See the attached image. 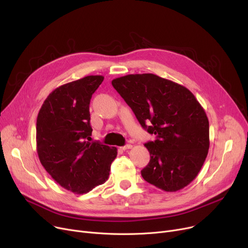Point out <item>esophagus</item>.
<instances>
[{"label":"esophagus","instance_id":"obj_1","mask_svg":"<svg viewBox=\"0 0 248 248\" xmlns=\"http://www.w3.org/2000/svg\"><path fill=\"white\" fill-rule=\"evenodd\" d=\"M132 145H125V146H124V147H122L121 148V150L122 151H126V150H128V149H132Z\"/></svg>","mask_w":248,"mask_h":248}]
</instances>
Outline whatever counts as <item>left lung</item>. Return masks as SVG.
I'll return each mask as SVG.
<instances>
[{
  "label": "left lung",
  "mask_w": 248,
  "mask_h": 248,
  "mask_svg": "<svg viewBox=\"0 0 248 248\" xmlns=\"http://www.w3.org/2000/svg\"><path fill=\"white\" fill-rule=\"evenodd\" d=\"M111 84L140 125L157 136L145 144L151 159L140 171L142 178L167 192L189 185L209 150V122L196 97L185 86L152 73L128 74Z\"/></svg>",
  "instance_id": "1"
}]
</instances>
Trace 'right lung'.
Wrapping results in <instances>:
<instances>
[{"instance_id": "add662e5", "label": "right lung", "mask_w": 248, "mask_h": 248, "mask_svg": "<svg viewBox=\"0 0 248 248\" xmlns=\"http://www.w3.org/2000/svg\"><path fill=\"white\" fill-rule=\"evenodd\" d=\"M103 78L89 75L57 87L37 116L39 160L61 187L76 194L103 184L117 155L115 147L90 141L89 103Z\"/></svg>"}]
</instances>
